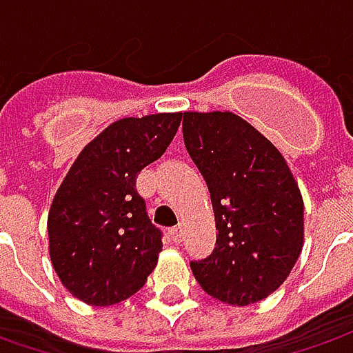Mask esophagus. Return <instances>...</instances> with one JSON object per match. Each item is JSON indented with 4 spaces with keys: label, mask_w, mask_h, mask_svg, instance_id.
<instances>
[{
    "label": "esophagus",
    "mask_w": 353,
    "mask_h": 353,
    "mask_svg": "<svg viewBox=\"0 0 353 353\" xmlns=\"http://www.w3.org/2000/svg\"><path fill=\"white\" fill-rule=\"evenodd\" d=\"M170 237H172V241H174V243H179V241H181V237H183V225L172 228V230H170Z\"/></svg>",
    "instance_id": "34e87169"
}]
</instances>
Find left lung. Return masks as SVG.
Here are the masks:
<instances>
[{
	"label": "left lung",
	"instance_id": "1",
	"mask_svg": "<svg viewBox=\"0 0 353 353\" xmlns=\"http://www.w3.org/2000/svg\"><path fill=\"white\" fill-rule=\"evenodd\" d=\"M184 145L208 184L216 248L190 269L232 306L267 299L305 245V202L277 147L232 112H184Z\"/></svg>",
	"mask_w": 353,
	"mask_h": 353
}]
</instances>
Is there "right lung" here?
<instances>
[{
  "mask_svg": "<svg viewBox=\"0 0 353 353\" xmlns=\"http://www.w3.org/2000/svg\"><path fill=\"white\" fill-rule=\"evenodd\" d=\"M183 114L121 117L78 153L48 210V255L64 289L112 306L141 289L163 250L135 190L137 174L167 151Z\"/></svg>",
  "mask_w": 353,
  "mask_h": 353,
  "instance_id": "right-lung-1",
  "label": "right lung"
}]
</instances>
